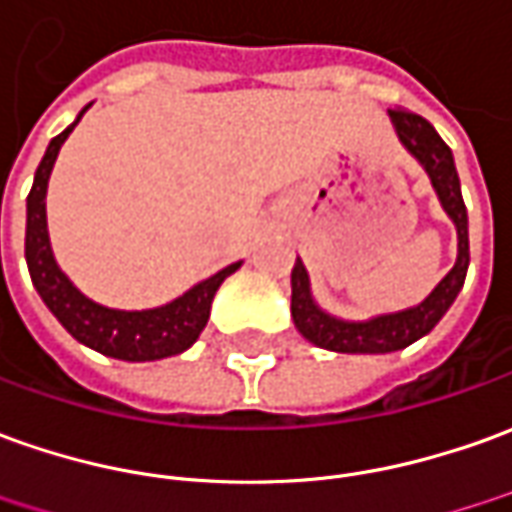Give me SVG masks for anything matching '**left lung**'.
Returning <instances> with one entry per match:
<instances>
[{
	"mask_svg": "<svg viewBox=\"0 0 512 512\" xmlns=\"http://www.w3.org/2000/svg\"><path fill=\"white\" fill-rule=\"evenodd\" d=\"M387 114H390V122L396 125L401 144L426 169V175L440 197V206L457 225V262L438 287L429 292V298L412 309L370 317V320H340L317 306L309 292L306 267L301 259H295V267H292L295 329L301 331L309 343L337 351V354H390V351H401L415 340H421L424 334L438 326L440 317L449 312L457 292L463 290L468 262H471V256H468V211H465L460 178H457L449 144L440 139L438 130L432 128L424 116L404 111V108H390Z\"/></svg>",
	"mask_w": 512,
	"mask_h": 512,
	"instance_id": "1",
	"label": "left lung"
}]
</instances>
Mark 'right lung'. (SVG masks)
I'll return each mask as SVG.
<instances>
[{"mask_svg":"<svg viewBox=\"0 0 512 512\" xmlns=\"http://www.w3.org/2000/svg\"><path fill=\"white\" fill-rule=\"evenodd\" d=\"M86 114V108L80 116ZM74 119V125L80 122ZM74 125L58 133L49 142L47 153L35 169V181L27 195V234H24V259L33 278V287L47 303V309L58 317L63 329L72 334L77 343L100 351L105 357L125 359V362H153V359L181 354L206 329L214 292L220 290L225 278L239 270V264H228L225 270L214 273L206 281L195 284L189 292L172 303L144 312H122L100 306L74 287L52 256L47 234V183L49 172L55 167V158L61 144L69 139Z\"/></svg>","mask_w":512,"mask_h":512,"instance_id":"obj_1","label":"right lung"}]
</instances>
